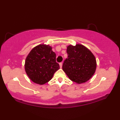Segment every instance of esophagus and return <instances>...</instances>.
<instances>
[{
	"instance_id": "obj_1",
	"label": "esophagus",
	"mask_w": 120,
	"mask_h": 120,
	"mask_svg": "<svg viewBox=\"0 0 120 120\" xmlns=\"http://www.w3.org/2000/svg\"><path fill=\"white\" fill-rule=\"evenodd\" d=\"M60 68H62V62H60Z\"/></svg>"
}]
</instances>
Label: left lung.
<instances>
[{
	"label": "left lung",
	"instance_id": "8db88e82",
	"mask_svg": "<svg viewBox=\"0 0 120 120\" xmlns=\"http://www.w3.org/2000/svg\"><path fill=\"white\" fill-rule=\"evenodd\" d=\"M68 57L62 69L71 81L77 83L87 81L95 73L96 60L93 53L84 46L77 44L67 47Z\"/></svg>",
	"mask_w": 120,
	"mask_h": 120
}]
</instances>
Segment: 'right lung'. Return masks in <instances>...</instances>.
Returning a JSON list of instances; mask_svg holds the SVG:
<instances>
[{"instance_id":"add662e5","label":"right lung","mask_w":120,"mask_h":120,"mask_svg":"<svg viewBox=\"0 0 120 120\" xmlns=\"http://www.w3.org/2000/svg\"><path fill=\"white\" fill-rule=\"evenodd\" d=\"M56 55L49 45H39L31 50L25 61V70L30 79L38 84L43 85L52 78L60 69Z\"/></svg>"}]
</instances>
